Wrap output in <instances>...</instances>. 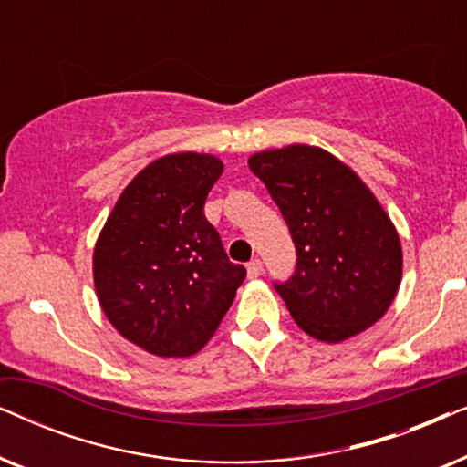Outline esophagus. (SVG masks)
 <instances>
[{"label":"esophagus","mask_w":467,"mask_h":467,"mask_svg":"<svg viewBox=\"0 0 467 467\" xmlns=\"http://www.w3.org/2000/svg\"><path fill=\"white\" fill-rule=\"evenodd\" d=\"M246 272H248V278H259L261 274H264V264H261V259L248 261Z\"/></svg>","instance_id":"1"}]
</instances>
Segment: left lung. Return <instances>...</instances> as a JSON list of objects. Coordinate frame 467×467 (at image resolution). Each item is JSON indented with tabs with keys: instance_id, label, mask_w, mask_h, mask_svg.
Wrapping results in <instances>:
<instances>
[{
	"instance_id": "obj_1",
	"label": "left lung",
	"mask_w": 467,
	"mask_h": 467,
	"mask_svg": "<svg viewBox=\"0 0 467 467\" xmlns=\"http://www.w3.org/2000/svg\"><path fill=\"white\" fill-rule=\"evenodd\" d=\"M296 244V272L274 289L293 321L321 342H342L379 321L401 280V246L379 200L353 170L317 146L248 159Z\"/></svg>"
}]
</instances>
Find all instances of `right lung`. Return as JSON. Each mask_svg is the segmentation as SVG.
I'll use <instances>...</instances> for the list:
<instances>
[{
    "instance_id": "1",
    "label": "right lung",
    "mask_w": 467,
    "mask_h": 467,
    "mask_svg": "<svg viewBox=\"0 0 467 467\" xmlns=\"http://www.w3.org/2000/svg\"><path fill=\"white\" fill-rule=\"evenodd\" d=\"M221 174L213 155L157 159L127 184L95 244L101 310L120 336L152 355L197 353L246 278L203 214Z\"/></svg>"
}]
</instances>
